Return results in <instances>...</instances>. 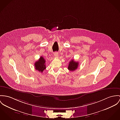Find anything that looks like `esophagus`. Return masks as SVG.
<instances>
[{
  "mask_svg": "<svg viewBox=\"0 0 120 120\" xmlns=\"http://www.w3.org/2000/svg\"><path fill=\"white\" fill-rule=\"evenodd\" d=\"M54 55H55V57H58V56H59V54H58V53L57 52H55L54 53Z\"/></svg>",
  "mask_w": 120,
  "mask_h": 120,
  "instance_id": "esophagus-1",
  "label": "esophagus"
}]
</instances>
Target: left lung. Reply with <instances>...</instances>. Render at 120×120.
I'll use <instances>...</instances> for the list:
<instances>
[{"mask_svg":"<svg viewBox=\"0 0 120 120\" xmlns=\"http://www.w3.org/2000/svg\"><path fill=\"white\" fill-rule=\"evenodd\" d=\"M79 63L78 62H76L74 60H72L69 64L68 69L70 71H74L76 70L78 67Z\"/></svg>","mask_w":120,"mask_h":120,"instance_id":"8db88e82","label":"left lung"}]
</instances>
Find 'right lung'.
Wrapping results in <instances>:
<instances>
[{
  "label": "right lung",
  "mask_w": 120,
  "mask_h": 120,
  "mask_svg": "<svg viewBox=\"0 0 120 120\" xmlns=\"http://www.w3.org/2000/svg\"><path fill=\"white\" fill-rule=\"evenodd\" d=\"M34 66L36 70H38L40 72H43L44 70L46 69L45 60L44 59V57L41 56L40 59L35 63Z\"/></svg>",
  "instance_id": "add662e5"
}]
</instances>
